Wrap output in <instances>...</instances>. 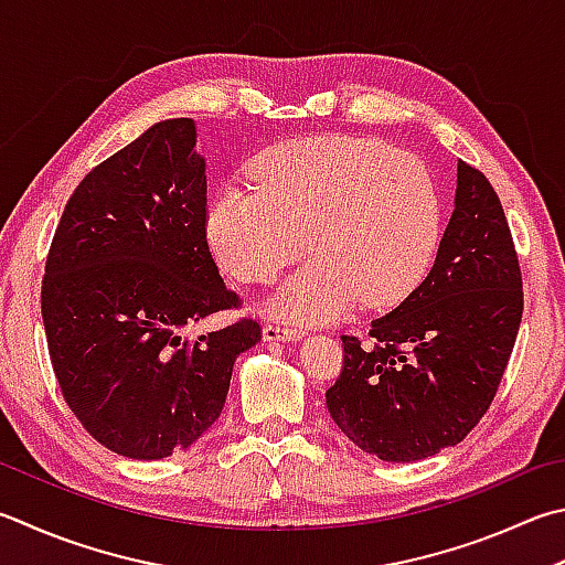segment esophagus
<instances>
[{
  "label": "esophagus",
  "instance_id": "1",
  "mask_svg": "<svg viewBox=\"0 0 565 565\" xmlns=\"http://www.w3.org/2000/svg\"><path fill=\"white\" fill-rule=\"evenodd\" d=\"M302 337V329L282 322H268L263 327V339L265 342H295V339Z\"/></svg>",
  "mask_w": 565,
  "mask_h": 565
}]
</instances>
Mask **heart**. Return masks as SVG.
<instances>
[{
	"label": "heart",
	"mask_w": 565,
	"mask_h": 565,
	"mask_svg": "<svg viewBox=\"0 0 565 565\" xmlns=\"http://www.w3.org/2000/svg\"><path fill=\"white\" fill-rule=\"evenodd\" d=\"M253 186H226L206 206L216 260L243 282H273L315 258L270 297V310L329 322L361 302L391 307L418 287L440 241V196L418 159L361 137L317 135L270 147Z\"/></svg>",
	"instance_id": "1"
}]
</instances>
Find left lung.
Instances as JSON below:
<instances>
[{"label":"left lung","instance_id":"1","mask_svg":"<svg viewBox=\"0 0 565 565\" xmlns=\"http://www.w3.org/2000/svg\"><path fill=\"white\" fill-rule=\"evenodd\" d=\"M524 312L519 255L487 177L457 162L455 211L433 270L371 344L342 337L344 366L327 408L347 438L386 462L462 443L492 406Z\"/></svg>","mask_w":565,"mask_h":565}]
</instances>
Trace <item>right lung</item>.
Returning <instances> with one entry per match:
<instances>
[{"mask_svg": "<svg viewBox=\"0 0 565 565\" xmlns=\"http://www.w3.org/2000/svg\"><path fill=\"white\" fill-rule=\"evenodd\" d=\"M191 117L152 125L73 191L53 233L41 315L53 374L95 440L162 460L223 411L236 356L260 342L238 319L184 337L241 297L206 241V162Z\"/></svg>", "mask_w": 565, "mask_h": 565, "instance_id": "1", "label": "right lung"}]
</instances>
